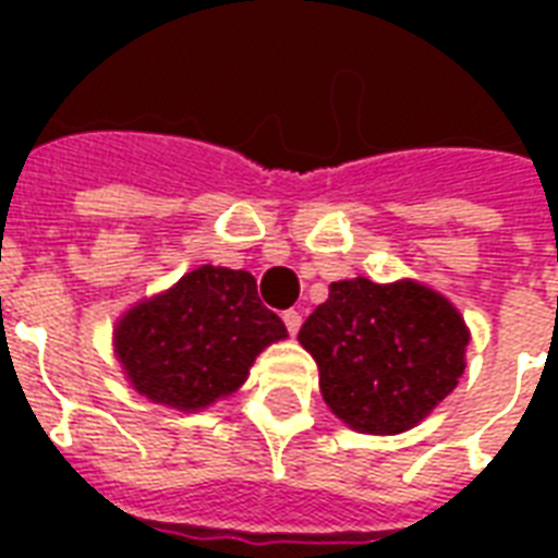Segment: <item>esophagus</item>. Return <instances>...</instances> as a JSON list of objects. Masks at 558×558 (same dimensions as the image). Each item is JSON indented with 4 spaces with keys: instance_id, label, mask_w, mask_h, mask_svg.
Returning <instances> with one entry per match:
<instances>
[{
    "instance_id": "esophagus-1",
    "label": "esophagus",
    "mask_w": 558,
    "mask_h": 558,
    "mask_svg": "<svg viewBox=\"0 0 558 558\" xmlns=\"http://www.w3.org/2000/svg\"><path fill=\"white\" fill-rule=\"evenodd\" d=\"M301 322H304V318H301L298 310H287V313H283V324H287L289 336H295V332L301 330Z\"/></svg>"
}]
</instances>
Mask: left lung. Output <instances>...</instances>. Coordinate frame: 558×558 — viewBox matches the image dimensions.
<instances>
[{
  "mask_svg": "<svg viewBox=\"0 0 558 558\" xmlns=\"http://www.w3.org/2000/svg\"><path fill=\"white\" fill-rule=\"evenodd\" d=\"M298 341L341 423L359 434H402L458 388L469 327L449 298L420 280L353 278L330 283Z\"/></svg>",
  "mask_w": 558,
  "mask_h": 558,
  "instance_id": "8db88e82",
  "label": "left lung"
}]
</instances>
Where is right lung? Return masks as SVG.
Listing matches in <instances>:
<instances>
[{"label":"right lung","instance_id":"add662e5","mask_svg":"<svg viewBox=\"0 0 558 558\" xmlns=\"http://www.w3.org/2000/svg\"><path fill=\"white\" fill-rule=\"evenodd\" d=\"M287 327L257 298L243 269L199 266L159 295L144 298L116 322L112 348L126 381L173 411H202L231 397L254 359Z\"/></svg>","mask_w":558,"mask_h":558}]
</instances>
